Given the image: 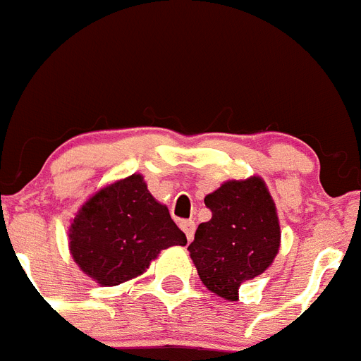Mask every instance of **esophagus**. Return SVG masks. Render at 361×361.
I'll return each mask as SVG.
<instances>
[{"label":"esophagus","instance_id":"obj_1","mask_svg":"<svg viewBox=\"0 0 361 361\" xmlns=\"http://www.w3.org/2000/svg\"><path fill=\"white\" fill-rule=\"evenodd\" d=\"M180 227L183 229V233L187 235V240H189V242L192 240V237H195V229H196L195 220H181Z\"/></svg>","mask_w":361,"mask_h":361}]
</instances>
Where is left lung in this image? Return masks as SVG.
I'll return each instance as SVG.
<instances>
[{
  "instance_id": "obj_1",
  "label": "left lung",
  "mask_w": 361,
  "mask_h": 361,
  "mask_svg": "<svg viewBox=\"0 0 361 361\" xmlns=\"http://www.w3.org/2000/svg\"><path fill=\"white\" fill-rule=\"evenodd\" d=\"M211 220L200 224L190 242V259L211 292L237 301L238 286L274 262L281 229L264 181H227L205 196Z\"/></svg>"
}]
</instances>
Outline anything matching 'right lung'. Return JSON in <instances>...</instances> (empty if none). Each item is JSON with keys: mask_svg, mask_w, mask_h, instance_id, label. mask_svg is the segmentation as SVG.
<instances>
[{"mask_svg": "<svg viewBox=\"0 0 361 361\" xmlns=\"http://www.w3.org/2000/svg\"><path fill=\"white\" fill-rule=\"evenodd\" d=\"M185 244V233L148 192L139 174L97 192L69 229L73 259L102 286L137 277L159 251Z\"/></svg>", "mask_w": 361, "mask_h": 361, "instance_id": "add662e5", "label": "right lung"}]
</instances>
